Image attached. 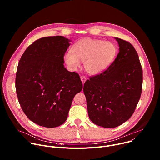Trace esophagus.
<instances>
[{
	"mask_svg": "<svg viewBox=\"0 0 160 160\" xmlns=\"http://www.w3.org/2000/svg\"><path fill=\"white\" fill-rule=\"evenodd\" d=\"M80 78H81V80H82V82L83 83H84L85 82V81L87 80V77H85V76H81L80 77Z\"/></svg>",
	"mask_w": 160,
	"mask_h": 160,
	"instance_id": "obj_1",
	"label": "esophagus"
}]
</instances>
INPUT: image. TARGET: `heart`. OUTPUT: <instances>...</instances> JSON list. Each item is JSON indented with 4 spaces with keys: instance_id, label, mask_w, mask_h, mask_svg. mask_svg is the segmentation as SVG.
Instances as JSON below:
<instances>
[{
    "instance_id": "1",
    "label": "heart",
    "mask_w": 160,
    "mask_h": 160,
    "mask_svg": "<svg viewBox=\"0 0 160 160\" xmlns=\"http://www.w3.org/2000/svg\"><path fill=\"white\" fill-rule=\"evenodd\" d=\"M117 53V47L112 42L85 38L73 45L72 52L64 54V61L73 70L80 66V61H84L86 72L95 75L107 69L115 60Z\"/></svg>"
}]
</instances>
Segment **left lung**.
Masks as SVG:
<instances>
[{"instance_id":"8db88e82","label":"left lung","mask_w":160,"mask_h":160,"mask_svg":"<svg viewBox=\"0 0 160 160\" xmlns=\"http://www.w3.org/2000/svg\"><path fill=\"white\" fill-rule=\"evenodd\" d=\"M119 52L108 69L90 77L83 85L89 118L104 128H115L133 115L140 99L142 69L138 52L128 42L115 38Z\"/></svg>"}]
</instances>
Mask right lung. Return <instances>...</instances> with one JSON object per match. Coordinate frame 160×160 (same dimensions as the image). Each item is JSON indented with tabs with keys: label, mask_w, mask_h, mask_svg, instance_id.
Returning a JSON list of instances; mask_svg holds the SVG:
<instances>
[{
	"label": "right lung",
	"mask_w": 160,
	"mask_h": 160,
	"mask_svg": "<svg viewBox=\"0 0 160 160\" xmlns=\"http://www.w3.org/2000/svg\"><path fill=\"white\" fill-rule=\"evenodd\" d=\"M70 42L62 36L39 38L19 61L15 83L18 101L27 117L40 126L63 124L73 98L82 90L79 75L63 64Z\"/></svg>",
	"instance_id": "right-lung-1"
}]
</instances>
